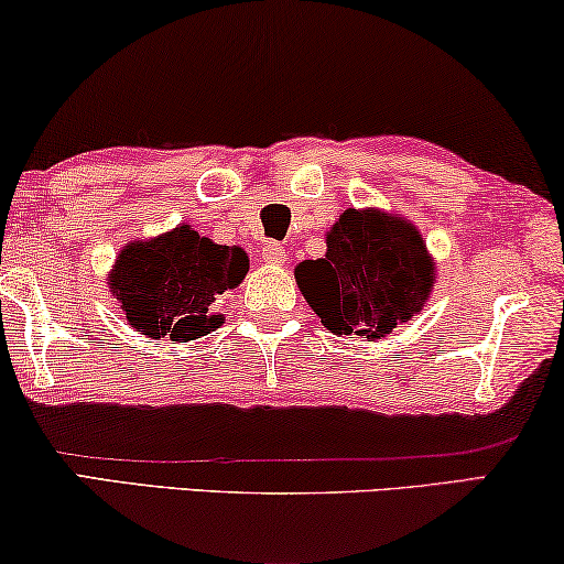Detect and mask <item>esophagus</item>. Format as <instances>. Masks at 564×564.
<instances>
[{
  "label": "esophagus",
  "mask_w": 564,
  "mask_h": 564,
  "mask_svg": "<svg viewBox=\"0 0 564 564\" xmlns=\"http://www.w3.org/2000/svg\"><path fill=\"white\" fill-rule=\"evenodd\" d=\"M261 259L267 261V264H274V267H282L284 261H288V251H284L282 243L276 241H267L261 246Z\"/></svg>",
  "instance_id": "34e87169"
}]
</instances>
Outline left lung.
Wrapping results in <instances>:
<instances>
[{
	"mask_svg": "<svg viewBox=\"0 0 564 564\" xmlns=\"http://www.w3.org/2000/svg\"><path fill=\"white\" fill-rule=\"evenodd\" d=\"M326 246L323 259L300 261L295 280L330 334L380 338L423 311L434 290V259L413 223L349 207Z\"/></svg>",
	"mask_w": 564,
	"mask_h": 564,
	"instance_id": "obj_1",
	"label": "left lung"
}]
</instances>
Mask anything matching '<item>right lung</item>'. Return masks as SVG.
<instances>
[{
    "instance_id": "right-lung-1",
    "label": "right lung",
    "mask_w": 564,
    "mask_h": 564,
    "mask_svg": "<svg viewBox=\"0 0 564 564\" xmlns=\"http://www.w3.org/2000/svg\"><path fill=\"white\" fill-rule=\"evenodd\" d=\"M246 272L249 257L241 246H220L192 226H176L151 241L128 243L107 284L130 326L184 344L218 328L215 297L238 288Z\"/></svg>"
}]
</instances>
